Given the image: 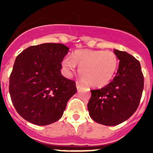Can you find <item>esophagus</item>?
<instances>
[{
    "label": "esophagus",
    "instance_id": "esophagus-1",
    "mask_svg": "<svg viewBox=\"0 0 153 153\" xmlns=\"http://www.w3.org/2000/svg\"><path fill=\"white\" fill-rule=\"evenodd\" d=\"M76 89H77V90H80V89L83 87V86H82L81 84H79L78 82H76Z\"/></svg>",
    "mask_w": 153,
    "mask_h": 153
}]
</instances>
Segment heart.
Here are the masks:
<instances>
[{
  "label": "heart",
  "mask_w": 153,
  "mask_h": 153,
  "mask_svg": "<svg viewBox=\"0 0 153 153\" xmlns=\"http://www.w3.org/2000/svg\"><path fill=\"white\" fill-rule=\"evenodd\" d=\"M79 67L81 80L88 86L100 88L113 79L119 66L118 58L112 51L82 50L76 51L73 58L63 60V68L67 74Z\"/></svg>",
  "instance_id": "b5f03b06"
}]
</instances>
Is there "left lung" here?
<instances>
[{
	"mask_svg": "<svg viewBox=\"0 0 153 153\" xmlns=\"http://www.w3.org/2000/svg\"><path fill=\"white\" fill-rule=\"evenodd\" d=\"M120 60L116 76L99 90H91L87 104L90 116L95 122L117 126L136 112L144 86V78L139 60L125 51L114 50Z\"/></svg>",
	"mask_w": 153,
	"mask_h": 153,
	"instance_id": "1",
	"label": "left lung"
}]
</instances>
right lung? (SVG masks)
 I'll list each match as a JSON object with an SVG mask.
<instances>
[{
	"label": "right lung",
	"mask_w": 153,
	"mask_h": 153,
	"mask_svg": "<svg viewBox=\"0 0 153 153\" xmlns=\"http://www.w3.org/2000/svg\"><path fill=\"white\" fill-rule=\"evenodd\" d=\"M69 48L62 44L31 46L16 58L9 92L20 116L31 123L46 126L62 117L76 92L74 81L61 74V63Z\"/></svg>",
	"instance_id": "right-lung-1"
}]
</instances>
